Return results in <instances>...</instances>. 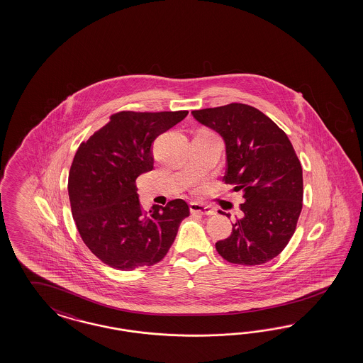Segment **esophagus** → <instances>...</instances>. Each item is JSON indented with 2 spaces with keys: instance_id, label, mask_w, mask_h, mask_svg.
Returning a JSON list of instances; mask_svg holds the SVG:
<instances>
[{
  "instance_id": "1",
  "label": "esophagus",
  "mask_w": 363,
  "mask_h": 363,
  "mask_svg": "<svg viewBox=\"0 0 363 363\" xmlns=\"http://www.w3.org/2000/svg\"><path fill=\"white\" fill-rule=\"evenodd\" d=\"M190 211L191 213H198V214H203V216H213L216 213V209L203 205V203H198V202H191L190 203Z\"/></svg>"
}]
</instances>
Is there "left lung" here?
Segmentation results:
<instances>
[{"label": "left lung", "mask_w": 363, "mask_h": 363, "mask_svg": "<svg viewBox=\"0 0 363 363\" xmlns=\"http://www.w3.org/2000/svg\"><path fill=\"white\" fill-rule=\"evenodd\" d=\"M191 114L223 137L226 173L222 181L242 190L245 198L241 218L226 240L216 243L217 252L230 264L272 261L293 237L302 210V166L293 145L274 121L246 104Z\"/></svg>", "instance_id": "obj_1"}]
</instances>
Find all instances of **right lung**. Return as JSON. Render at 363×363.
Listing matches in <instances>:
<instances>
[{"instance_id":"obj_1","label":"right lung","mask_w":363,"mask_h":363,"mask_svg":"<svg viewBox=\"0 0 363 363\" xmlns=\"http://www.w3.org/2000/svg\"><path fill=\"white\" fill-rule=\"evenodd\" d=\"M187 113L118 111L78 147L67 181L72 214L89 250L113 269L128 272L162 261L190 216L184 199L145 211L135 184L153 169L154 140Z\"/></svg>"}]
</instances>
